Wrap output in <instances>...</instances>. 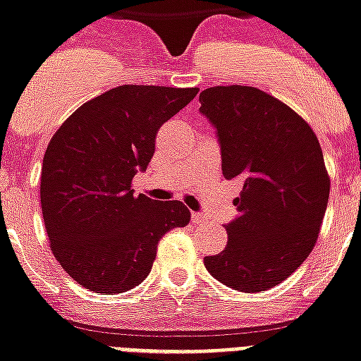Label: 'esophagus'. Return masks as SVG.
<instances>
[{"mask_svg":"<svg viewBox=\"0 0 361 361\" xmlns=\"http://www.w3.org/2000/svg\"><path fill=\"white\" fill-rule=\"evenodd\" d=\"M207 219H206V215H202V213H192V222H196V224H198V222H206Z\"/></svg>","mask_w":361,"mask_h":361,"instance_id":"1","label":"esophagus"}]
</instances>
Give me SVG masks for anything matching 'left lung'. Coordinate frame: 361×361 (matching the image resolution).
<instances>
[{
	"instance_id": "1",
	"label": "left lung",
	"mask_w": 361,
	"mask_h": 361,
	"mask_svg": "<svg viewBox=\"0 0 361 361\" xmlns=\"http://www.w3.org/2000/svg\"><path fill=\"white\" fill-rule=\"evenodd\" d=\"M215 128L222 176L241 183L226 248L204 257L213 278L243 293L282 283L313 250L330 195L312 128L280 99L243 85L200 92Z\"/></svg>"
}]
</instances>
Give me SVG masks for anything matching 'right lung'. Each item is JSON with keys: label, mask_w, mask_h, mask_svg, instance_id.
I'll use <instances>...</instances> for the list:
<instances>
[{"label": "right lung", "mask_w": 361, "mask_h": 361, "mask_svg": "<svg viewBox=\"0 0 361 361\" xmlns=\"http://www.w3.org/2000/svg\"><path fill=\"white\" fill-rule=\"evenodd\" d=\"M198 89L122 85L83 104L57 130L42 161L40 204L51 250L79 286L124 293L154 265L157 243L189 224L181 202L133 195L159 128Z\"/></svg>", "instance_id": "1"}]
</instances>
